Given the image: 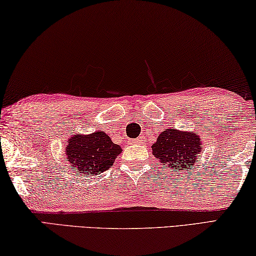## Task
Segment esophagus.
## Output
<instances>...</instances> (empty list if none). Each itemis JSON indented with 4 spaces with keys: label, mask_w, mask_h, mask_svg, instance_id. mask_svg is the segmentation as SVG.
<instances>
[{
    "label": "esophagus",
    "mask_w": 256,
    "mask_h": 256,
    "mask_svg": "<svg viewBox=\"0 0 256 256\" xmlns=\"http://www.w3.org/2000/svg\"><path fill=\"white\" fill-rule=\"evenodd\" d=\"M141 141H142V140H141L140 138H138V139L131 140V142H132V144H141Z\"/></svg>",
    "instance_id": "34e87169"
}]
</instances>
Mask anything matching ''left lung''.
I'll use <instances>...</instances> for the list:
<instances>
[{
    "label": "left lung",
    "instance_id": "8db88e82",
    "mask_svg": "<svg viewBox=\"0 0 256 256\" xmlns=\"http://www.w3.org/2000/svg\"><path fill=\"white\" fill-rule=\"evenodd\" d=\"M152 155L163 164L164 168L178 171H190L194 168L198 154L202 150L200 136L192 131H179L166 128L152 146Z\"/></svg>",
    "mask_w": 256,
    "mask_h": 256
}]
</instances>
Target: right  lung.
<instances>
[{"mask_svg": "<svg viewBox=\"0 0 256 256\" xmlns=\"http://www.w3.org/2000/svg\"><path fill=\"white\" fill-rule=\"evenodd\" d=\"M122 152L104 131L91 134H74L67 140L66 156L72 168L82 174H100L110 168Z\"/></svg>", "mask_w": 256, "mask_h": 256, "instance_id": "right-lung-1", "label": "right lung"}]
</instances>
